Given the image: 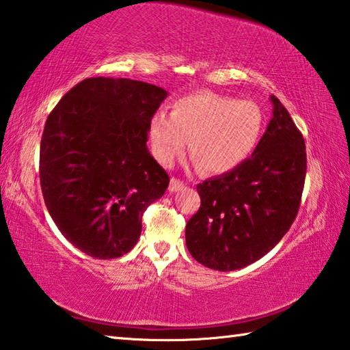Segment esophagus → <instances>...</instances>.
Segmentation results:
<instances>
[{"label":"esophagus","instance_id":"obj_1","mask_svg":"<svg viewBox=\"0 0 350 350\" xmlns=\"http://www.w3.org/2000/svg\"><path fill=\"white\" fill-rule=\"evenodd\" d=\"M183 186H184V181H181V180H178V178H170V184H169V190L170 192H176V190H180V189H183Z\"/></svg>","mask_w":350,"mask_h":350}]
</instances>
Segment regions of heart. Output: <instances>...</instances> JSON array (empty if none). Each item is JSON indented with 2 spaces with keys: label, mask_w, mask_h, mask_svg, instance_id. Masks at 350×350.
<instances>
[{
  "label": "heart",
  "mask_w": 350,
  "mask_h": 350,
  "mask_svg": "<svg viewBox=\"0 0 350 350\" xmlns=\"http://www.w3.org/2000/svg\"><path fill=\"white\" fill-rule=\"evenodd\" d=\"M265 116L252 100L201 91L175 100L172 116L160 111L150 122L154 154L163 164L181 157L190 140V160L204 174H226L259 144Z\"/></svg>",
  "instance_id": "obj_1"
}]
</instances>
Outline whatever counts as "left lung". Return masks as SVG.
<instances>
[{
    "label": "left lung",
    "instance_id": "left-lung-1",
    "mask_svg": "<svg viewBox=\"0 0 350 350\" xmlns=\"http://www.w3.org/2000/svg\"><path fill=\"white\" fill-rule=\"evenodd\" d=\"M273 118L253 155L198 184L201 206L186 226L195 260L217 271L250 265L278 245L299 213L306 148L291 116L271 96Z\"/></svg>",
    "mask_w": 350,
    "mask_h": 350
}]
</instances>
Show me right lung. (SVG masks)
Masks as SVG:
<instances>
[{
    "label": "right lung",
    "mask_w": 350,
    "mask_h": 350,
    "mask_svg": "<svg viewBox=\"0 0 350 350\" xmlns=\"http://www.w3.org/2000/svg\"><path fill=\"white\" fill-rule=\"evenodd\" d=\"M166 97L146 82L90 77L47 117L39 152L45 206L59 232L94 259L131 252L144 210L169 186L167 172L146 148Z\"/></svg>",
    "instance_id": "1"
}]
</instances>
